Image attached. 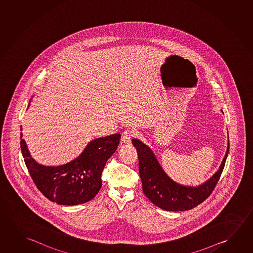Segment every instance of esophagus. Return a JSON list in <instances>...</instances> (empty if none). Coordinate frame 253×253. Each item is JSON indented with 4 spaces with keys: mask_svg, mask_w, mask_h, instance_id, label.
I'll return each instance as SVG.
<instances>
[{
    "mask_svg": "<svg viewBox=\"0 0 253 253\" xmlns=\"http://www.w3.org/2000/svg\"><path fill=\"white\" fill-rule=\"evenodd\" d=\"M137 136V131L135 129H126L122 134V142L125 144H130L131 139Z\"/></svg>",
    "mask_w": 253,
    "mask_h": 253,
    "instance_id": "esophagus-1",
    "label": "esophagus"
}]
</instances>
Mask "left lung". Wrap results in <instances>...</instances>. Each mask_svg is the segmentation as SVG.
<instances>
[{
	"label": "left lung",
	"instance_id": "8db88e82",
	"mask_svg": "<svg viewBox=\"0 0 253 253\" xmlns=\"http://www.w3.org/2000/svg\"><path fill=\"white\" fill-rule=\"evenodd\" d=\"M138 156L143 192L151 202L162 210L185 211L194 209L209 198L220 179L228 157L229 143L222 165L214 176L197 187H184L165 173L152 150L141 141L133 139Z\"/></svg>",
	"mask_w": 253,
	"mask_h": 253
}]
</instances>
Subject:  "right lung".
<instances>
[{
	"label": "right lung",
	"instance_id": "obj_1",
	"mask_svg": "<svg viewBox=\"0 0 253 253\" xmlns=\"http://www.w3.org/2000/svg\"><path fill=\"white\" fill-rule=\"evenodd\" d=\"M22 129V128H21ZM20 133L21 150L31 179L39 190L51 202L60 205H78L97 195L106 162L117 151L120 134L90 142L76 160L60 167H43L36 162Z\"/></svg>",
	"mask_w": 253,
	"mask_h": 253
}]
</instances>
